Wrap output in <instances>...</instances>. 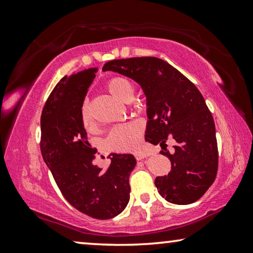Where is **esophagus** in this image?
Returning a JSON list of instances; mask_svg holds the SVG:
<instances>
[{
	"instance_id": "esophagus-1",
	"label": "esophagus",
	"mask_w": 253,
	"mask_h": 253,
	"mask_svg": "<svg viewBox=\"0 0 253 253\" xmlns=\"http://www.w3.org/2000/svg\"><path fill=\"white\" fill-rule=\"evenodd\" d=\"M135 157H136L137 161H142V160H144V158H146L147 155H146V153L139 152V153H136L135 154Z\"/></svg>"
}]
</instances>
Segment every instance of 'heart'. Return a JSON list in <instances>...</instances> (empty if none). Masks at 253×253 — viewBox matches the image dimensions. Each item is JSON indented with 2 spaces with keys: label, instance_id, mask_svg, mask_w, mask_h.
<instances>
[{
  "label": "heart",
  "instance_id": "obj_1",
  "mask_svg": "<svg viewBox=\"0 0 253 253\" xmlns=\"http://www.w3.org/2000/svg\"><path fill=\"white\" fill-rule=\"evenodd\" d=\"M106 89L110 95L123 102H130L135 96L134 84L125 77H114L106 83ZM80 118L85 129L93 126V116L91 106L88 100H84L80 108ZM143 126L139 123H129L115 127L110 131L107 139L109 147L114 151L127 152L134 149L139 143Z\"/></svg>",
  "mask_w": 253,
  "mask_h": 253
}]
</instances>
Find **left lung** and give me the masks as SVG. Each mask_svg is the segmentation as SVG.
Segmentation results:
<instances>
[{"label":"left lung","instance_id":"obj_1","mask_svg":"<svg viewBox=\"0 0 253 253\" xmlns=\"http://www.w3.org/2000/svg\"><path fill=\"white\" fill-rule=\"evenodd\" d=\"M115 71L138 83L147 99L146 142L161 145L174 139V153L163 152L172 164L155 185L174 204H191L203 196L216 177L219 152L215 125L202 93L185 76L155 57L108 61L102 71Z\"/></svg>","mask_w":253,"mask_h":253}]
</instances>
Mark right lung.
Segmentation results:
<instances>
[{"mask_svg":"<svg viewBox=\"0 0 253 253\" xmlns=\"http://www.w3.org/2000/svg\"><path fill=\"white\" fill-rule=\"evenodd\" d=\"M98 68L65 76L55 84L41 115L40 148L59 190L72 207L98 220L124 211L129 201V175L136 165L131 154H110L105 170L92 164L80 108Z\"/></svg>","mask_w":253,"mask_h":253,"instance_id":"obj_1","label":"right lung"}]
</instances>
